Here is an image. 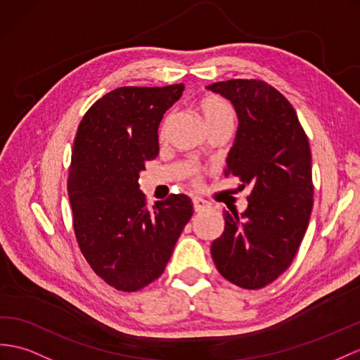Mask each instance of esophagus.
Listing matches in <instances>:
<instances>
[{"mask_svg": "<svg viewBox=\"0 0 360 360\" xmlns=\"http://www.w3.org/2000/svg\"><path fill=\"white\" fill-rule=\"evenodd\" d=\"M192 203H194V210H195V212H201V210L210 207V205L207 203V201L203 200L201 197H194V198H192Z\"/></svg>", "mask_w": 360, "mask_h": 360, "instance_id": "34e87169", "label": "esophagus"}]
</instances>
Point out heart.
<instances>
[{
  "label": "heart",
  "instance_id": "1",
  "mask_svg": "<svg viewBox=\"0 0 360 360\" xmlns=\"http://www.w3.org/2000/svg\"><path fill=\"white\" fill-rule=\"evenodd\" d=\"M200 111L203 114L205 124H212V122H231L233 124V111L231 105L215 96H207L201 99Z\"/></svg>",
  "mask_w": 360,
  "mask_h": 360
}]
</instances>
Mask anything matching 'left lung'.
<instances>
[{
  "instance_id": "obj_1",
  "label": "left lung",
  "mask_w": 360,
  "mask_h": 360,
  "mask_svg": "<svg viewBox=\"0 0 360 360\" xmlns=\"http://www.w3.org/2000/svg\"><path fill=\"white\" fill-rule=\"evenodd\" d=\"M233 105L238 128L227 153V174L250 186L241 215L224 212V232L210 246L218 271L232 284L255 290L288 269L313 207L309 139L292 103L257 79L207 85Z\"/></svg>"
}]
</instances>
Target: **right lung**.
<instances>
[{
	"instance_id": "add662e5",
	"label": "right lung",
	"mask_w": 360,
	"mask_h": 360,
	"mask_svg": "<svg viewBox=\"0 0 360 360\" xmlns=\"http://www.w3.org/2000/svg\"><path fill=\"white\" fill-rule=\"evenodd\" d=\"M183 84L120 86L86 111L77 128L68 197L79 248L105 283L136 292L159 278L194 207L185 194L145 205V162L159 154L163 114Z\"/></svg>"
}]
</instances>
